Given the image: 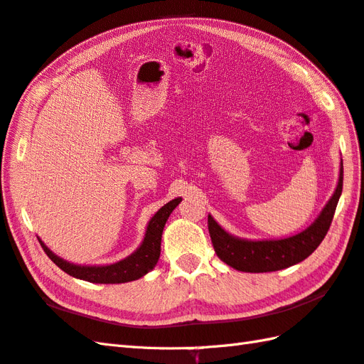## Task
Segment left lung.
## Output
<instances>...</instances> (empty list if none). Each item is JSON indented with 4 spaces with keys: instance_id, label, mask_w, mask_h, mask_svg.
Masks as SVG:
<instances>
[{
    "instance_id": "8db88e82",
    "label": "left lung",
    "mask_w": 364,
    "mask_h": 364,
    "mask_svg": "<svg viewBox=\"0 0 364 364\" xmlns=\"http://www.w3.org/2000/svg\"><path fill=\"white\" fill-rule=\"evenodd\" d=\"M341 192L343 164L335 194L313 225L296 236L278 239V241H244L233 237L223 231L211 215H208V230H210L214 252L223 262L242 272H274L297 264L310 257L326 237Z\"/></svg>"
}]
</instances>
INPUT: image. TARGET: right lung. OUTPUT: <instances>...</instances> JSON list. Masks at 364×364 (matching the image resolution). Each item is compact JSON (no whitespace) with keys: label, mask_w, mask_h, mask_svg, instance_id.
<instances>
[{"label":"right lung","mask_w":364,"mask_h":364,"mask_svg":"<svg viewBox=\"0 0 364 364\" xmlns=\"http://www.w3.org/2000/svg\"><path fill=\"white\" fill-rule=\"evenodd\" d=\"M181 202V198H175L172 202L164 205L161 210L153 215L151 220L146 227V235L144 237L142 245L131 255V257L122 259L111 266H76L72 262L58 258L56 255L46 249V245L41 241L42 249L48 255V258L56 264L59 269H63L65 274L72 275L80 280H86L90 283H127L133 282L145 275L146 272L156 264L161 253V236L164 230L166 222L168 219L176 205Z\"/></svg>","instance_id":"obj_1"}]
</instances>
